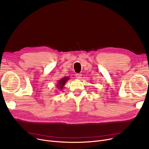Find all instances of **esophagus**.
Segmentation results:
<instances>
[{"instance_id": "34e87169", "label": "esophagus", "mask_w": 149, "mask_h": 149, "mask_svg": "<svg viewBox=\"0 0 149 149\" xmlns=\"http://www.w3.org/2000/svg\"><path fill=\"white\" fill-rule=\"evenodd\" d=\"M75 76H76V77L78 79H81V74H77L76 75H75Z\"/></svg>"}]
</instances>
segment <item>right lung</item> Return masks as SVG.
Instances as JSON below:
<instances>
[{"label": "right lung", "instance_id": "right-lung-1", "mask_svg": "<svg viewBox=\"0 0 149 149\" xmlns=\"http://www.w3.org/2000/svg\"><path fill=\"white\" fill-rule=\"evenodd\" d=\"M69 80V77H63L62 79H61L60 80H58V83L56 84L57 88L58 90H62L65 84V83L67 82L68 80Z\"/></svg>", "mask_w": 149, "mask_h": 149}]
</instances>
